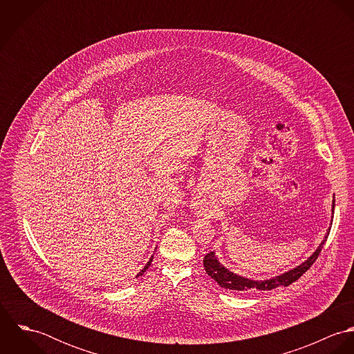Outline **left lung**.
I'll use <instances>...</instances> for the list:
<instances>
[{
    "mask_svg": "<svg viewBox=\"0 0 354 354\" xmlns=\"http://www.w3.org/2000/svg\"><path fill=\"white\" fill-rule=\"evenodd\" d=\"M333 212H334V203H333ZM328 234V232H327ZM327 237V236H326ZM324 241H322V244L319 245V248L313 252L312 256L308 257V260H305L303 264L297 266L296 268L285 272V274H281L275 278H271V279H266V281H252V279H248V278H244V277H240L237 274H233L232 271H229L226 267H223L215 253L209 252L207 253L203 259V264H204V268H205V272L214 279L218 282V285L223 289H229V290H237V292H251V290H271V289H275L278 286H289L292 285L293 282H296L301 275H303L305 271H308L310 268V266L316 261L317 256L322 252V248L324 245Z\"/></svg>",
    "mask_w": 354,
    "mask_h": 354,
    "instance_id": "left-lung-1",
    "label": "left lung"
}]
</instances>
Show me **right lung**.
Here are the masks:
<instances>
[{"label": "right lung", "mask_w": 354, "mask_h": 354, "mask_svg": "<svg viewBox=\"0 0 354 354\" xmlns=\"http://www.w3.org/2000/svg\"><path fill=\"white\" fill-rule=\"evenodd\" d=\"M152 257H153V256H151V259H150V260H149V261H147V264H146V266H145V268H143V270H142V271H140V272H139V274H138V277H140V275H143V272H145V271H146V270H147V268H149V267H150V264H151V261H152Z\"/></svg>", "instance_id": "obj_1"}]
</instances>
